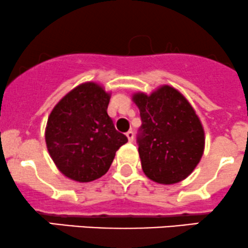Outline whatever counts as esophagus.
Listing matches in <instances>:
<instances>
[{"instance_id":"esophagus-1","label":"esophagus","mask_w":248,"mask_h":248,"mask_svg":"<svg viewBox=\"0 0 248 248\" xmlns=\"http://www.w3.org/2000/svg\"><path fill=\"white\" fill-rule=\"evenodd\" d=\"M127 138H128L129 141H133V139H134V133H133V131H128L126 133Z\"/></svg>"}]
</instances>
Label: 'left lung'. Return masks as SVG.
I'll use <instances>...</instances> for the list:
<instances>
[{
    "instance_id": "left-lung-1",
    "label": "left lung",
    "mask_w": 248,
    "mask_h": 248,
    "mask_svg": "<svg viewBox=\"0 0 248 248\" xmlns=\"http://www.w3.org/2000/svg\"><path fill=\"white\" fill-rule=\"evenodd\" d=\"M133 100L141 117L137 142L146 176L160 184L186 178L204 150V132L192 107L168 85L150 96L137 93Z\"/></svg>"
}]
</instances>
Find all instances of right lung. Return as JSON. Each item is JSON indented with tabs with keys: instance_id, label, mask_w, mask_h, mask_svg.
<instances>
[{
	"instance_id": "1",
	"label": "right lung",
	"mask_w": 248,
	"mask_h": 248,
	"mask_svg": "<svg viewBox=\"0 0 248 248\" xmlns=\"http://www.w3.org/2000/svg\"><path fill=\"white\" fill-rule=\"evenodd\" d=\"M110 96L95 83L70 91L52 110L46 145L62 173L74 181L91 182L110 168L116 151L128 141L107 113Z\"/></svg>"
}]
</instances>
